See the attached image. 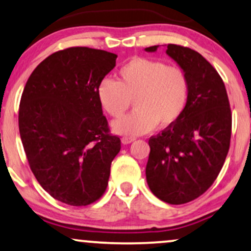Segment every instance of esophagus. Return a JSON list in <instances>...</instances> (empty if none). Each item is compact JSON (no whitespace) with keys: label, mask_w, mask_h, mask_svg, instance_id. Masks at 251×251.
Instances as JSON below:
<instances>
[{"label":"esophagus","mask_w":251,"mask_h":251,"mask_svg":"<svg viewBox=\"0 0 251 251\" xmlns=\"http://www.w3.org/2000/svg\"><path fill=\"white\" fill-rule=\"evenodd\" d=\"M134 140H135V138H132V137H123L122 138V143L124 145H128V144L133 143Z\"/></svg>","instance_id":"1"}]
</instances>
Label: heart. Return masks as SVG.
Segmentation results:
<instances>
[{
  "instance_id": "b5f03b06",
  "label": "heart",
  "mask_w": 251,
  "mask_h": 251,
  "mask_svg": "<svg viewBox=\"0 0 251 251\" xmlns=\"http://www.w3.org/2000/svg\"><path fill=\"white\" fill-rule=\"evenodd\" d=\"M97 98L105 112L122 117L133 99L135 110L114 120L113 131L126 137L147 133L173 125L185 112L189 98L186 72L155 59L134 57L119 69L117 80L104 78L97 86Z\"/></svg>"
}]
</instances>
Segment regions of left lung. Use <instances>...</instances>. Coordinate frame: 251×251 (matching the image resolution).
<instances>
[{
  "instance_id": "left-lung-1",
  "label": "left lung",
  "mask_w": 251,
  "mask_h": 251,
  "mask_svg": "<svg viewBox=\"0 0 251 251\" xmlns=\"http://www.w3.org/2000/svg\"><path fill=\"white\" fill-rule=\"evenodd\" d=\"M166 53L186 72L189 98L180 119L149 140L146 180L160 200L182 204L203 194L221 171L230 145L231 111L225 83L204 57L175 44H168Z\"/></svg>"
}]
</instances>
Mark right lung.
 Returning a JSON list of instances; mask_svg holds the SVG:
<instances>
[{"label":"right lung","mask_w":251,"mask_h":251,"mask_svg":"<svg viewBox=\"0 0 251 251\" xmlns=\"http://www.w3.org/2000/svg\"><path fill=\"white\" fill-rule=\"evenodd\" d=\"M117 55L77 47L57 51L30 75L19 111L24 152L39 185L70 206L104 194L120 139L108 133L97 86Z\"/></svg>","instance_id":"obj_1"}]
</instances>
